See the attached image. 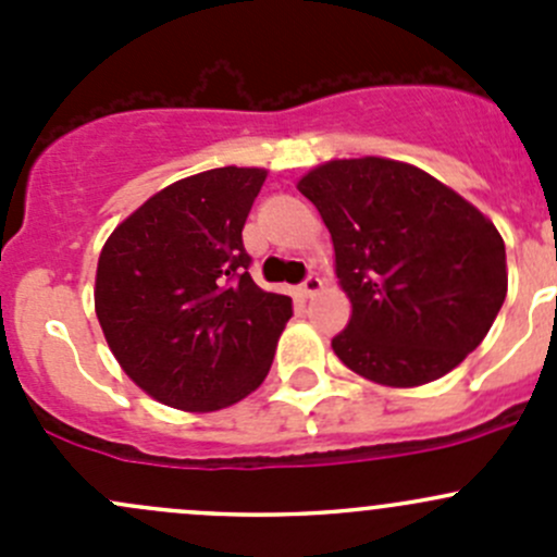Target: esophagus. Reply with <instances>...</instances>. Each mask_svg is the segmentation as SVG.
I'll return each mask as SVG.
<instances>
[{"mask_svg": "<svg viewBox=\"0 0 557 557\" xmlns=\"http://www.w3.org/2000/svg\"><path fill=\"white\" fill-rule=\"evenodd\" d=\"M320 288H323V280H320L318 274H307V277H305V283L299 285L301 296H307V299H310V296L318 294Z\"/></svg>", "mask_w": 557, "mask_h": 557, "instance_id": "34e87169", "label": "esophagus"}]
</instances>
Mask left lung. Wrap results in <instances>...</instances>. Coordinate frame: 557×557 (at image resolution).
Listing matches in <instances>:
<instances>
[{
  "label": "left lung",
  "mask_w": 557,
  "mask_h": 557,
  "mask_svg": "<svg viewBox=\"0 0 557 557\" xmlns=\"http://www.w3.org/2000/svg\"><path fill=\"white\" fill-rule=\"evenodd\" d=\"M336 252L352 305L331 339L345 367L412 387L458 367L507 299L504 239L476 207L418 166L329 161L299 180Z\"/></svg>",
  "instance_id": "obj_1"
}]
</instances>
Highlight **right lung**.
<instances>
[{"mask_svg":"<svg viewBox=\"0 0 557 557\" xmlns=\"http://www.w3.org/2000/svg\"><path fill=\"white\" fill-rule=\"evenodd\" d=\"M267 172L221 166L150 196L102 247L97 318L123 372L145 393L212 412L256 391L294 314L261 290L243 228Z\"/></svg>","mask_w":557,"mask_h":557,"instance_id":"right-lung-1","label":"right lung"}]
</instances>
